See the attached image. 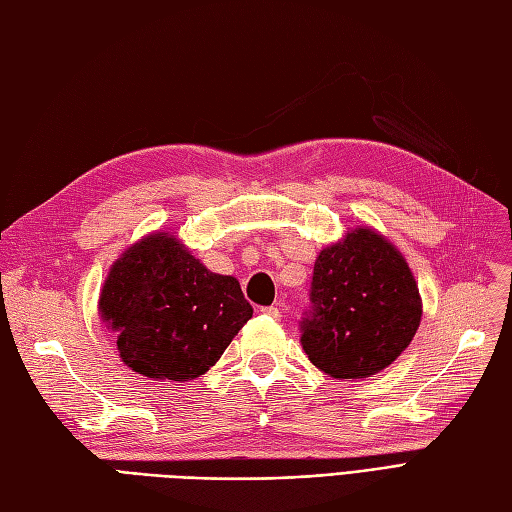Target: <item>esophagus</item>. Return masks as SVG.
<instances>
[{
    "label": "esophagus",
    "instance_id": "34e87169",
    "mask_svg": "<svg viewBox=\"0 0 512 512\" xmlns=\"http://www.w3.org/2000/svg\"><path fill=\"white\" fill-rule=\"evenodd\" d=\"M263 315H267V317H271V319H280V317H282L278 306H265V308H263Z\"/></svg>",
    "mask_w": 512,
    "mask_h": 512
}]
</instances>
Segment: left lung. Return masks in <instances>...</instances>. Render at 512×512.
<instances>
[{
    "instance_id": "1",
    "label": "left lung",
    "mask_w": 512,
    "mask_h": 512,
    "mask_svg": "<svg viewBox=\"0 0 512 512\" xmlns=\"http://www.w3.org/2000/svg\"><path fill=\"white\" fill-rule=\"evenodd\" d=\"M421 297L404 256L369 228L321 249L310 282L302 347L336 380H360L389 367L413 341Z\"/></svg>"
}]
</instances>
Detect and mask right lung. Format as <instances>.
Wrapping results in <instances>:
<instances>
[{
    "label": "right lung",
    "mask_w": 512,
    "mask_h": 512,
    "mask_svg": "<svg viewBox=\"0 0 512 512\" xmlns=\"http://www.w3.org/2000/svg\"><path fill=\"white\" fill-rule=\"evenodd\" d=\"M99 313L132 371L189 382L217 363L254 308L239 280L208 271L176 236L156 232L110 267Z\"/></svg>",
    "instance_id": "add662e5"
}]
</instances>
